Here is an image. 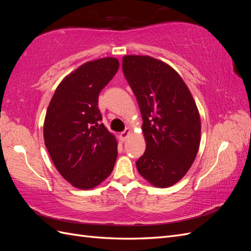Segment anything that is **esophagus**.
<instances>
[{
    "instance_id": "obj_1",
    "label": "esophagus",
    "mask_w": 251,
    "mask_h": 251,
    "mask_svg": "<svg viewBox=\"0 0 251 251\" xmlns=\"http://www.w3.org/2000/svg\"><path fill=\"white\" fill-rule=\"evenodd\" d=\"M130 133H131L130 128H126V130H125L124 132H121V133H120V138H121V140L126 141V138L128 137V135H130Z\"/></svg>"
}]
</instances>
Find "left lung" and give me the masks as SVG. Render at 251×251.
<instances>
[{"instance_id": "left-lung-1", "label": "left lung", "mask_w": 251, "mask_h": 251, "mask_svg": "<svg viewBox=\"0 0 251 251\" xmlns=\"http://www.w3.org/2000/svg\"><path fill=\"white\" fill-rule=\"evenodd\" d=\"M123 71L138 101L147 149L136 161L156 187L177 183L191 169L201 140V119L178 72L149 55H125Z\"/></svg>"}]
</instances>
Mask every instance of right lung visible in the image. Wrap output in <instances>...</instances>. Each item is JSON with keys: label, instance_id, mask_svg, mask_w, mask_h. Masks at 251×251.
<instances>
[{"label": "right lung", "instance_id": "1", "mask_svg": "<svg viewBox=\"0 0 251 251\" xmlns=\"http://www.w3.org/2000/svg\"><path fill=\"white\" fill-rule=\"evenodd\" d=\"M118 68L115 57L85 63L60 81L48 105L45 146L57 172L74 187L100 185L116 162L118 142L100 123L98 95Z\"/></svg>", "mask_w": 251, "mask_h": 251}]
</instances>
